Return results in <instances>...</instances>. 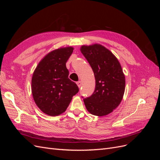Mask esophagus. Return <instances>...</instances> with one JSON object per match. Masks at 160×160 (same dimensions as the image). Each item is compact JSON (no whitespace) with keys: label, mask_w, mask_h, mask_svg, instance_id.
Listing matches in <instances>:
<instances>
[{"label":"esophagus","mask_w":160,"mask_h":160,"mask_svg":"<svg viewBox=\"0 0 160 160\" xmlns=\"http://www.w3.org/2000/svg\"><path fill=\"white\" fill-rule=\"evenodd\" d=\"M76 83H77V86H78V87H79V88H81V81H77Z\"/></svg>","instance_id":"1"}]
</instances>
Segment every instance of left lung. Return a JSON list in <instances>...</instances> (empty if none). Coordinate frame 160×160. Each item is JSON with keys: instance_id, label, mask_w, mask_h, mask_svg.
<instances>
[{"instance_id": "8db88e82", "label": "left lung", "mask_w": 160, "mask_h": 160, "mask_svg": "<svg viewBox=\"0 0 160 160\" xmlns=\"http://www.w3.org/2000/svg\"><path fill=\"white\" fill-rule=\"evenodd\" d=\"M81 52L94 72L95 91L84 98L89 113L94 115H106L121 103L125 91V76L119 62L110 51L95 44L82 46Z\"/></svg>"}]
</instances>
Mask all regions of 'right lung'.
<instances>
[{"label":"right lung","instance_id":"obj_1","mask_svg":"<svg viewBox=\"0 0 160 160\" xmlns=\"http://www.w3.org/2000/svg\"><path fill=\"white\" fill-rule=\"evenodd\" d=\"M73 48H61L47 54L38 63L32 78V93L35 103L43 113L51 116L62 113L78 86L69 79L66 62Z\"/></svg>","mask_w":160,"mask_h":160}]
</instances>
